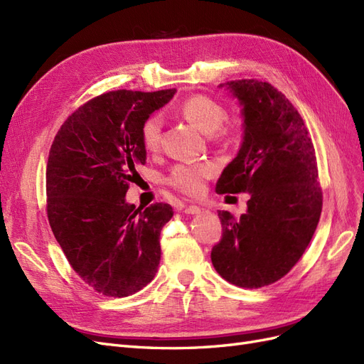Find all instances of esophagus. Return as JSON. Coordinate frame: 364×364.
I'll use <instances>...</instances> for the list:
<instances>
[{
  "mask_svg": "<svg viewBox=\"0 0 364 364\" xmlns=\"http://www.w3.org/2000/svg\"><path fill=\"white\" fill-rule=\"evenodd\" d=\"M200 211H202V208H199V206H186L185 209H183V213L186 214V215H196V214H200Z\"/></svg>",
  "mask_w": 364,
  "mask_h": 364,
  "instance_id": "esophagus-1",
  "label": "esophagus"
}]
</instances>
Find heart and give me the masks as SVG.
Returning a JSON list of instances; mask_svg holds the SVG:
<instances>
[{"instance_id":"heart-1","label":"heart","mask_w":364,"mask_h":364,"mask_svg":"<svg viewBox=\"0 0 364 364\" xmlns=\"http://www.w3.org/2000/svg\"><path fill=\"white\" fill-rule=\"evenodd\" d=\"M182 114L203 134H213L225 119V109L205 95H193L182 105ZM142 146L153 151L159 146L161 118L151 115L141 127ZM217 167L213 162H186L174 165L168 174V183L186 196H199L205 188V181L213 178Z\"/></svg>"}]
</instances>
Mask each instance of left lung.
<instances>
[{"instance_id": "obj_1", "label": "left lung", "mask_w": 364, "mask_h": 364, "mask_svg": "<svg viewBox=\"0 0 364 364\" xmlns=\"http://www.w3.org/2000/svg\"><path fill=\"white\" fill-rule=\"evenodd\" d=\"M241 107L243 141L220 176L218 194L247 193L240 218L218 211L223 235L213 266L228 282L259 289L281 279L310 245L322 213L311 138L299 112L267 82L222 83Z\"/></svg>"}]
</instances>
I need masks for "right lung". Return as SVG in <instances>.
Masks as SVG:
<instances>
[{"mask_svg": "<svg viewBox=\"0 0 364 364\" xmlns=\"http://www.w3.org/2000/svg\"><path fill=\"white\" fill-rule=\"evenodd\" d=\"M176 90L114 91L68 117L47 164V213L54 237L79 277L95 291L123 297L155 278L159 235L173 208L126 202L129 182L147 159L141 127Z\"/></svg>", "mask_w": 364, "mask_h": 364, "instance_id": "obj_1", "label": "right lung"}]
</instances>
